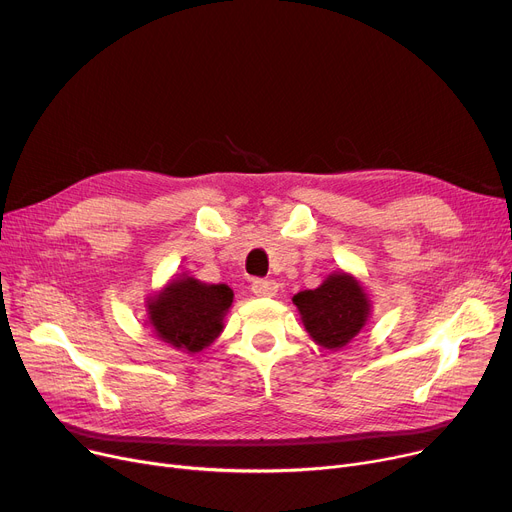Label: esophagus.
Returning <instances> with one entry per match:
<instances>
[{
  "mask_svg": "<svg viewBox=\"0 0 512 512\" xmlns=\"http://www.w3.org/2000/svg\"><path fill=\"white\" fill-rule=\"evenodd\" d=\"M251 290L257 294V297H274L278 292V282L276 280H253Z\"/></svg>",
  "mask_w": 512,
  "mask_h": 512,
  "instance_id": "obj_1",
  "label": "esophagus"
}]
</instances>
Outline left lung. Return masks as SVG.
Here are the masks:
<instances>
[{
    "instance_id": "1",
    "label": "left lung",
    "mask_w": 512,
    "mask_h": 512,
    "mask_svg": "<svg viewBox=\"0 0 512 512\" xmlns=\"http://www.w3.org/2000/svg\"><path fill=\"white\" fill-rule=\"evenodd\" d=\"M292 301L299 307L311 338L332 351L351 342L369 315L363 288L346 274H334L319 288L299 292Z\"/></svg>"
}]
</instances>
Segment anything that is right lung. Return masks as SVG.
Wrapping results in <instances>:
<instances>
[{
    "label": "right lung",
    "instance_id": "right-lung-1",
    "mask_svg": "<svg viewBox=\"0 0 512 512\" xmlns=\"http://www.w3.org/2000/svg\"><path fill=\"white\" fill-rule=\"evenodd\" d=\"M232 299L234 294L226 284L180 278L149 303V319L161 340L178 351L199 353L220 336Z\"/></svg>",
    "mask_w": 512,
    "mask_h": 512
}]
</instances>
